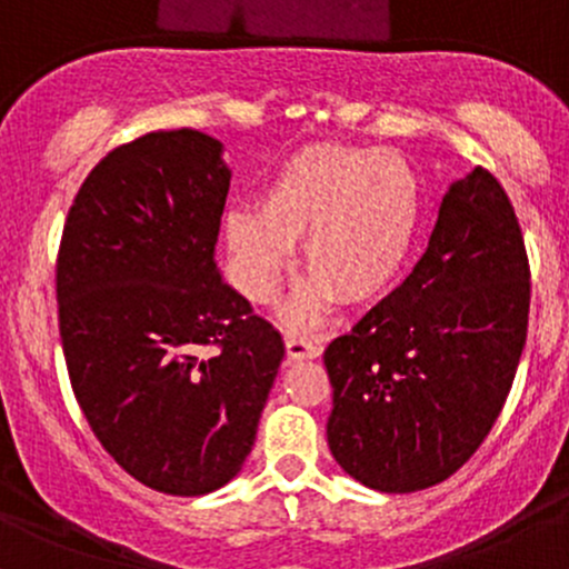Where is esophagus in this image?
Instances as JSON below:
<instances>
[{
	"label": "esophagus",
	"instance_id": "obj_1",
	"mask_svg": "<svg viewBox=\"0 0 569 569\" xmlns=\"http://www.w3.org/2000/svg\"><path fill=\"white\" fill-rule=\"evenodd\" d=\"M287 347V358L290 360H315L320 358V347L315 345V341L303 339V336H290V339L284 341Z\"/></svg>",
	"mask_w": 569,
	"mask_h": 569
}]
</instances>
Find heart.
<instances>
[{"instance_id": "b5f03b06", "label": "heart", "mask_w": 569, "mask_h": 569, "mask_svg": "<svg viewBox=\"0 0 569 569\" xmlns=\"http://www.w3.org/2000/svg\"><path fill=\"white\" fill-rule=\"evenodd\" d=\"M423 219V184L407 157L356 146H307L279 164L258 209L224 213L222 238L236 284L268 303L303 241V268L315 277L287 317L317 320L333 301H377L399 279Z\"/></svg>"}]
</instances>
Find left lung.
<instances>
[{"label":"left lung","instance_id":"1","mask_svg":"<svg viewBox=\"0 0 569 569\" xmlns=\"http://www.w3.org/2000/svg\"><path fill=\"white\" fill-rule=\"evenodd\" d=\"M529 260L488 170L453 181L412 273L328 345V448L366 488L448 480L502 412L527 345Z\"/></svg>","mask_w":569,"mask_h":569}]
</instances>
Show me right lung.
Returning <instances> with one entry per match:
<instances>
[{"mask_svg":"<svg viewBox=\"0 0 569 569\" xmlns=\"http://www.w3.org/2000/svg\"><path fill=\"white\" fill-rule=\"evenodd\" d=\"M222 151L198 130L113 149L78 189L57 262L78 405L124 472L173 497L241 472L284 358L213 258L233 176Z\"/></svg>","mask_w":569,"mask_h":569,"instance_id":"1","label":"right lung"}]
</instances>
